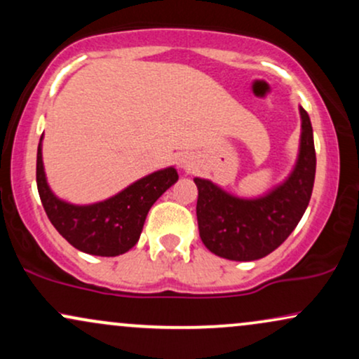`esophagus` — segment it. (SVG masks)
Instances as JSON below:
<instances>
[{
	"label": "esophagus",
	"instance_id": "34e87169",
	"mask_svg": "<svg viewBox=\"0 0 359 359\" xmlns=\"http://www.w3.org/2000/svg\"><path fill=\"white\" fill-rule=\"evenodd\" d=\"M179 165L182 167V168H185V170H191L192 168V162L189 158H185V156H182V158L179 160Z\"/></svg>",
	"mask_w": 359,
	"mask_h": 359
}]
</instances>
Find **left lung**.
I'll return each instance as SVG.
<instances>
[{
	"label": "left lung",
	"instance_id": "left-lung-1",
	"mask_svg": "<svg viewBox=\"0 0 359 359\" xmlns=\"http://www.w3.org/2000/svg\"><path fill=\"white\" fill-rule=\"evenodd\" d=\"M300 142L295 165L282 182L257 197L224 191L196 177L197 224L211 253L233 262H253L277 250L302 219L312 196L316 148L311 118L299 106Z\"/></svg>",
	"mask_w": 359,
	"mask_h": 359
}]
</instances>
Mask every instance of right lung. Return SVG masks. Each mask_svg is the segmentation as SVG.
<instances>
[{
    "instance_id": "add662e5",
    "label": "right lung",
    "mask_w": 359,
    "mask_h": 359,
    "mask_svg": "<svg viewBox=\"0 0 359 359\" xmlns=\"http://www.w3.org/2000/svg\"><path fill=\"white\" fill-rule=\"evenodd\" d=\"M40 137L36 150V187L53 228L74 248L96 257H118L137 245L147 214L155 201L172 187L179 174L174 167L160 168L108 199L93 204H72L57 197L45 175Z\"/></svg>"
}]
</instances>
